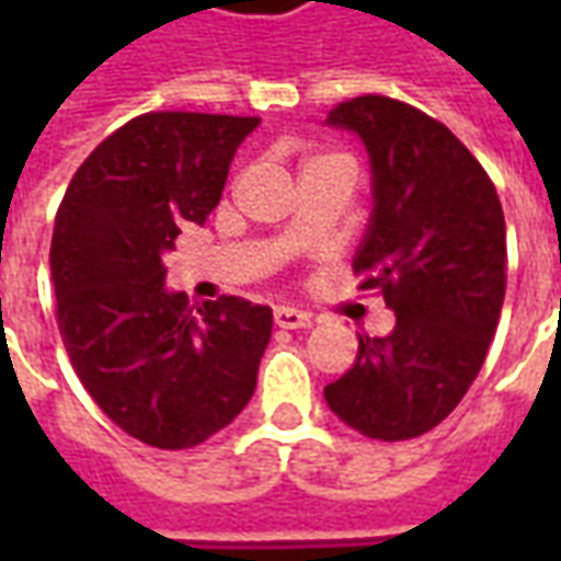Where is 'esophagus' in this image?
Masks as SVG:
<instances>
[{
    "instance_id": "obj_1",
    "label": "esophagus",
    "mask_w": 561,
    "mask_h": 561,
    "mask_svg": "<svg viewBox=\"0 0 561 561\" xmlns=\"http://www.w3.org/2000/svg\"><path fill=\"white\" fill-rule=\"evenodd\" d=\"M273 321H276V328L304 330L312 324V316H309V312H304V309H294V306H276Z\"/></svg>"
}]
</instances>
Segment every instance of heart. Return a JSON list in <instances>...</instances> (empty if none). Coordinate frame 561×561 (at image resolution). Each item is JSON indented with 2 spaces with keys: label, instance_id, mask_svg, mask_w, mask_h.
Segmentation results:
<instances>
[{
  "label": "heart",
  "instance_id": "heart-1",
  "mask_svg": "<svg viewBox=\"0 0 561 561\" xmlns=\"http://www.w3.org/2000/svg\"><path fill=\"white\" fill-rule=\"evenodd\" d=\"M318 159H328V156H312V159H309V161H318ZM309 161H306V164H309Z\"/></svg>",
  "mask_w": 561,
  "mask_h": 561
}]
</instances>
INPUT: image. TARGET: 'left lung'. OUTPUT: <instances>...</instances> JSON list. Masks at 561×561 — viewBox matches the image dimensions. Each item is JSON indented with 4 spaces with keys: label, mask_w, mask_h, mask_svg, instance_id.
I'll list each match as a JSON object with an SVG mask.
<instances>
[{
    "label": "left lung",
    "mask_w": 561,
    "mask_h": 561,
    "mask_svg": "<svg viewBox=\"0 0 561 561\" xmlns=\"http://www.w3.org/2000/svg\"><path fill=\"white\" fill-rule=\"evenodd\" d=\"M328 123L369 152L376 207L354 273L397 328L357 336V360L324 400L366 438H417L457 409L493 340L507 282L502 204L466 144L412 104L357 95Z\"/></svg>",
    "instance_id": "obj_1"
}]
</instances>
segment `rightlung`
Wrapping results in <instances>:
<instances>
[{
  "instance_id": "right-lung-1",
  "label": "right lung",
  "mask_w": 561,
  "mask_h": 561,
  "mask_svg": "<svg viewBox=\"0 0 561 561\" xmlns=\"http://www.w3.org/2000/svg\"><path fill=\"white\" fill-rule=\"evenodd\" d=\"M257 116L152 111L71 176L50 243L68 360L111 421L149 447L207 442L252 400L273 312L243 297L192 306L164 288L185 221L216 209Z\"/></svg>"
}]
</instances>
